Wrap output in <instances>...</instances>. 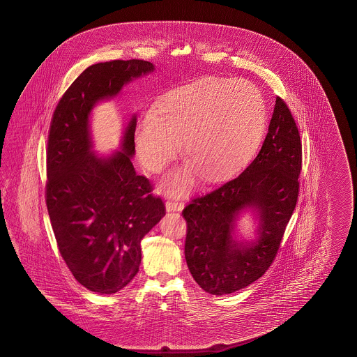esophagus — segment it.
<instances>
[{
    "instance_id": "esophagus-1",
    "label": "esophagus",
    "mask_w": 357,
    "mask_h": 357,
    "mask_svg": "<svg viewBox=\"0 0 357 357\" xmlns=\"http://www.w3.org/2000/svg\"><path fill=\"white\" fill-rule=\"evenodd\" d=\"M183 209V203H178V202H167L166 203V211L167 212H181Z\"/></svg>"
}]
</instances>
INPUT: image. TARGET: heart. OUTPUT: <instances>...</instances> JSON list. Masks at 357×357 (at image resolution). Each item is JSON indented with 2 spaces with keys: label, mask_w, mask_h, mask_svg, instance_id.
Returning a JSON list of instances; mask_svg holds the SVG:
<instances>
[{
  "label": "heart",
  "mask_w": 357,
  "mask_h": 357,
  "mask_svg": "<svg viewBox=\"0 0 357 357\" xmlns=\"http://www.w3.org/2000/svg\"><path fill=\"white\" fill-rule=\"evenodd\" d=\"M264 99L246 80L205 77L168 91L137 122L134 132L140 165L160 172L182 142L189 165L168 176L171 194L191 188L195 174L206 183L234 175L255 152L266 129Z\"/></svg>",
  "instance_id": "b5f03b06"
}]
</instances>
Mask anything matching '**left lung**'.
I'll list each match as a JSON object with an SVG mask.
<instances>
[{"mask_svg": "<svg viewBox=\"0 0 357 357\" xmlns=\"http://www.w3.org/2000/svg\"><path fill=\"white\" fill-rule=\"evenodd\" d=\"M301 140L289 107L275 98L261 149L243 174L197 197L182 215L188 222L185 259L205 292L222 296L245 289L271 266L296 206ZM250 212L255 237L245 239L238 220Z\"/></svg>", "mask_w": 357, "mask_h": 357, "instance_id": "left-lung-1", "label": "left lung"}]
</instances>
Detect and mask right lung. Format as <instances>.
<instances>
[{"label": "right lung", "mask_w": 357, "mask_h": 357, "mask_svg": "<svg viewBox=\"0 0 357 357\" xmlns=\"http://www.w3.org/2000/svg\"><path fill=\"white\" fill-rule=\"evenodd\" d=\"M154 70L143 60L91 65L65 91L51 122L46 195L54 237L76 281L100 295L119 292L137 275L140 241L166 212L131 162L137 114L126 123L119 151L99 155L91 112Z\"/></svg>", "instance_id": "1"}]
</instances>
